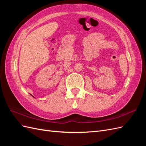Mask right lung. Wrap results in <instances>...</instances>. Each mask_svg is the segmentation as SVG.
<instances>
[{
	"mask_svg": "<svg viewBox=\"0 0 146 146\" xmlns=\"http://www.w3.org/2000/svg\"><path fill=\"white\" fill-rule=\"evenodd\" d=\"M33 98H34V97H33Z\"/></svg>",
	"mask_w": 146,
	"mask_h": 146,
	"instance_id": "obj_1",
	"label": "right lung"
}]
</instances>
